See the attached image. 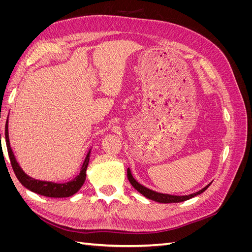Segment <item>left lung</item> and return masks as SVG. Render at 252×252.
I'll use <instances>...</instances> for the list:
<instances>
[{
  "mask_svg": "<svg viewBox=\"0 0 252 252\" xmlns=\"http://www.w3.org/2000/svg\"><path fill=\"white\" fill-rule=\"evenodd\" d=\"M127 177H128V180L129 182H130V184L138 190V191L140 193H142L144 196H146L147 199H150L152 201H156V202H158V203H164V204H168V203H180V202H184V201H187L189 199H191V197L195 196V195H199L201 194L202 192H204L206 189H207L210 184H208L206 187H204L203 189H201L200 191L197 192H194L192 194H189V195H172V194H166V193H159V192H157V191H154V190H151L147 187H145L143 185H141L140 183L138 181H135L134 178L132 177L131 174V171L130 169H127Z\"/></svg>",
  "mask_w": 252,
  "mask_h": 252,
  "instance_id": "left-lung-1",
  "label": "left lung"
}]
</instances>
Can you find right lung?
Listing matches in <instances>:
<instances>
[{
  "mask_svg": "<svg viewBox=\"0 0 252 252\" xmlns=\"http://www.w3.org/2000/svg\"><path fill=\"white\" fill-rule=\"evenodd\" d=\"M5 140H6L7 151H8V156L10 158L12 169L14 173H16L18 180L21 182V184L24 187H26L27 189L32 190V191L37 194L48 196V197H67V196L73 195L75 192H78L80 188L83 186L84 182L86 180V170L89 163L91 149L88 151V154L85 158V161H84L82 165L81 171L77 177L67 183L58 184V183H53V182H46V181L32 179V177H29V175H27L24 171H23L19 163L17 162L16 158H14L12 149L10 147L9 135H8V120H7L6 126H5Z\"/></svg>",
  "mask_w": 252,
  "mask_h": 252,
  "instance_id": "add662e5",
  "label": "right lung"
}]
</instances>
